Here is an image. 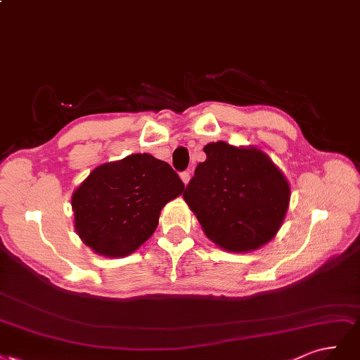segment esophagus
Listing matches in <instances>:
<instances>
[{"mask_svg": "<svg viewBox=\"0 0 360 360\" xmlns=\"http://www.w3.org/2000/svg\"><path fill=\"white\" fill-rule=\"evenodd\" d=\"M181 181L184 182V185H187L190 182V173L188 172H182L181 173Z\"/></svg>", "mask_w": 360, "mask_h": 360, "instance_id": "obj_1", "label": "esophagus"}]
</instances>
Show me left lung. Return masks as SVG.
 <instances>
[{"instance_id":"obj_1","label":"left lung","mask_w":360,"mask_h":360,"mask_svg":"<svg viewBox=\"0 0 360 360\" xmlns=\"http://www.w3.org/2000/svg\"><path fill=\"white\" fill-rule=\"evenodd\" d=\"M184 200L215 245L230 252L259 250L280 230L290 185L268 154L223 141L205 148Z\"/></svg>"}]
</instances>
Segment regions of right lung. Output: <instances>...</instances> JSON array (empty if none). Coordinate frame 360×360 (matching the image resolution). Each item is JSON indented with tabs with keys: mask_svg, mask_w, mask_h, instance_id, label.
Wrapping results in <instances>:
<instances>
[{
	"mask_svg": "<svg viewBox=\"0 0 360 360\" xmlns=\"http://www.w3.org/2000/svg\"><path fill=\"white\" fill-rule=\"evenodd\" d=\"M185 187L166 161L131 154L100 165L72 194L75 230L104 257H127L158 226L160 212Z\"/></svg>",
	"mask_w": 360,
	"mask_h": 360,
	"instance_id": "obj_1",
	"label": "right lung"
}]
</instances>
